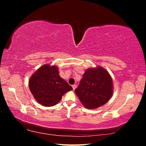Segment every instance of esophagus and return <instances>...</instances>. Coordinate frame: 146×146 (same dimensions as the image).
I'll return each mask as SVG.
<instances>
[{
    "mask_svg": "<svg viewBox=\"0 0 146 146\" xmlns=\"http://www.w3.org/2000/svg\"><path fill=\"white\" fill-rule=\"evenodd\" d=\"M76 87H77V85H72V88H73V90H74L75 89H76Z\"/></svg>",
    "mask_w": 146,
    "mask_h": 146,
    "instance_id": "obj_1",
    "label": "esophagus"
}]
</instances>
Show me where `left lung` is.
Here are the masks:
<instances>
[{
  "instance_id": "8db88e82",
  "label": "left lung",
  "mask_w": 146,
  "mask_h": 146,
  "mask_svg": "<svg viewBox=\"0 0 146 146\" xmlns=\"http://www.w3.org/2000/svg\"><path fill=\"white\" fill-rule=\"evenodd\" d=\"M75 92L86 108H99L107 103L113 94L111 77L102 68L88 69Z\"/></svg>"
}]
</instances>
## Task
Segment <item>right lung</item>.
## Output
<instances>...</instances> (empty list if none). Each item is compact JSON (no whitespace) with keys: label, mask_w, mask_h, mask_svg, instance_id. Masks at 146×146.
Listing matches in <instances>:
<instances>
[{"label":"right lung","mask_w":146,"mask_h":146,"mask_svg":"<svg viewBox=\"0 0 146 146\" xmlns=\"http://www.w3.org/2000/svg\"><path fill=\"white\" fill-rule=\"evenodd\" d=\"M29 88L38 102L45 107L55 105L65 93L72 90L59 76L58 68L48 64L39 68L31 77Z\"/></svg>","instance_id":"right-lung-1"}]
</instances>
